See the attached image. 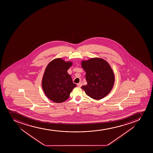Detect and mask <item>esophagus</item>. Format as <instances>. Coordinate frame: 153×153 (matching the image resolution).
Masks as SVG:
<instances>
[{
	"instance_id": "34e87169",
	"label": "esophagus",
	"mask_w": 153,
	"mask_h": 153,
	"mask_svg": "<svg viewBox=\"0 0 153 153\" xmlns=\"http://www.w3.org/2000/svg\"><path fill=\"white\" fill-rule=\"evenodd\" d=\"M82 84L81 82H80L79 83L77 84V86L78 87H81L82 86Z\"/></svg>"
}]
</instances>
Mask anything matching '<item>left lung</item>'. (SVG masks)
<instances>
[{"mask_svg":"<svg viewBox=\"0 0 153 153\" xmlns=\"http://www.w3.org/2000/svg\"><path fill=\"white\" fill-rule=\"evenodd\" d=\"M81 66L86 72L87 82V84L81 88L87 95L95 100H100L108 95L115 82V76L109 64L100 58H92L82 60Z\"/></svg>","mask_w":153,"mask_h":153,"instance_id":"left-lung-1","label":"left lung"}]
</instances>
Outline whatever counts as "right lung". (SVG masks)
Listing matches in <instances>:
<instances>
[{
    "label": "right lung",
    "instance_id": "right-lung-1",
    "mask_svg": "<svg viewBox=\"0 0 153 153\" xmlns=\"http://www.w3.org/2000/svg\"><path fill=\"white\" fill-rule=\"evenodd\" d=\"M72 64L58 58L49 62L45 70L42 80L43 90L48 98L55 103H62L67 100L76 87L67 72Z\"/></svg>",
    "mask_w": 153,
    "mask_h": 153
}]
</instances>
